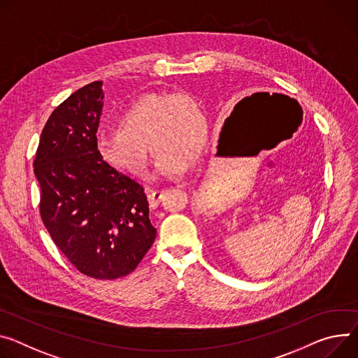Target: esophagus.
I'll return each mask as SVG.
<instances>
[{"label": "esophagus", "mask_w": 358, "mask_h": 358, "mask_svg": "<svg viewBox=\"0 0 358 358\" xmlns=\"http://www.w3.org/2000/svg\"><path fill=\"white\" fill-rule=\"evenodd\" d=\"M164 192H166V189H152L148 192V201H150L151 208H155L159 204L161 199L164 197Z\"/></svg>", "instance_id": "1"}]
</instances>
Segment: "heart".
Listing matches in <instances>:
<instances>
[{"label": "heart", "instance_id": "heart-1", "mask_svg": "<svg viewBox=\"0 0 358 358\" xmlns=\"http://www.w3.org/2000/svg\"><path fill=\"white\" fill-rule=\"evenodd\" d=\"M207 137V120L189 92L147 94L117 118V129L100 133L96 152L107 166L134 177L148 174V147L157 151L158 176L177 178L189 167Z\"/></svg>", "mask_w": 358, "mask_h": 358}]
</instances>
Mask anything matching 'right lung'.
<instances>
[{
    "label": "right lung",
    "instance_id": "obj_1",
    "mask_svg": "<svg viewBox=\"0 0 358 358\" xmlns=\"http://www.w3.org/2000/svg\"><path fill=\"white\" fill-rule=\"evenodd\" d=\"M101 85H84L51 113L34 173L41 220L55 245L81 274L114 280L137 268L157 230L144 187L96 152Z\"/></svg>",
    "mask_w": 358,
    "mask_h": 358
}]
</instances>
